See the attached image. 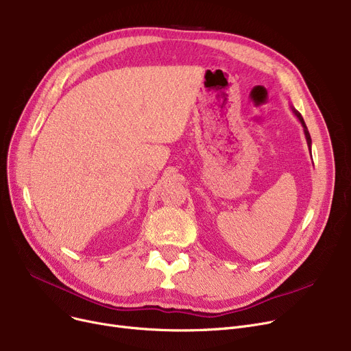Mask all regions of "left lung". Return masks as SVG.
Wrapping results in <instances>:
<instances>
[{"label": "left lung", "mask_w": 351, "mask_h": 351, "mask_svg": "<svg viewBox=\"0 0 351 351\" xmlns=\"http://www.w3.org/2000/svg\"><path fill=\"white\" fill-rule=\"evenodd\" d=\"M291 110H293V114L298 117V119L300 121V123H302V126H303V131H304V136H306V141H307V146H308V149H310V154H311V138H310V134H308V131H307V126H306V123H304V121H303V118H302V115L298 112L296 109L294 108H291Z\"/></svg>", "instance_id": "obj_1"}]
</instances>
